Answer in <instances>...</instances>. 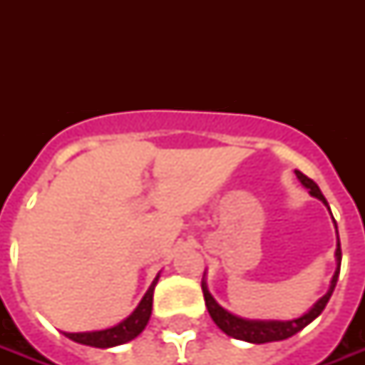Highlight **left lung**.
I'll return each mask as SVG.
<instances>
[{
	"mask_svg": "<svg viewBox=\"0 0 365 365\" xmlns=\"http://www.w3.org/2000/svg\"><path fill=\"white\" fill-rule=\"evenodd\" d=\"M295 176L299 178V182L305 185L309 191H311L312 197H317L324 202V205L328 206V200L326 197L322 195V191L318 189V185L312 182L311 178H307L303 172L295 170ZM329 208V206H328ZM337 227V225H335ZM337 271H335L334 278H331V286H329L328 294L324 295L322 299L317 301V305L312 307L311 311L303 314L301 318H295V320H289V322H259V320H244V318L235 317L231 314L229 311H225L222 305H217L216 299L212 297L208 288H206L205 280H202V294H205V301H206V309L210 312L212 320L216 322V326L222 329L223 334L231 335L235 339H240V341H248V343H255V345H261V343H272V341H282V339H288L292 335H295L297 331L309 326V324L314 320V318L320 314V312L326 309L328 305L329 297L334 294L335 289V284H337V278H339V269H341V244L337 242Z\"/></svg>",
	"mask_w": 365,
	"mask_h": 365,
	"instance_id": "1",
	"label": "left lung"
}]
</instances>
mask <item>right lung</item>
<instances>
[{
    "label": "right lung",
    "instance_id": "1",
    "mask_svg": "<svg viewBox=\"0 0 365 365\" xmlns=\"http://www.w3.org/2000/svg\"><path fill=\"white\" fill-rule=\"evenodd\" d=\"M159 277L155 278L153 284L149 286L148 294L143 295L136 311L132 312L130 317L123 320L110 329H102V331H91V334H66V337L81 345L96 346V349H108V346H117L123 343H128L134 337L142 334L143 328L148 326V320L151 317V307H153V289Z\"/></svg>",
    "mask_w": 365,
    "mask_h": 365
}]
</instances>
